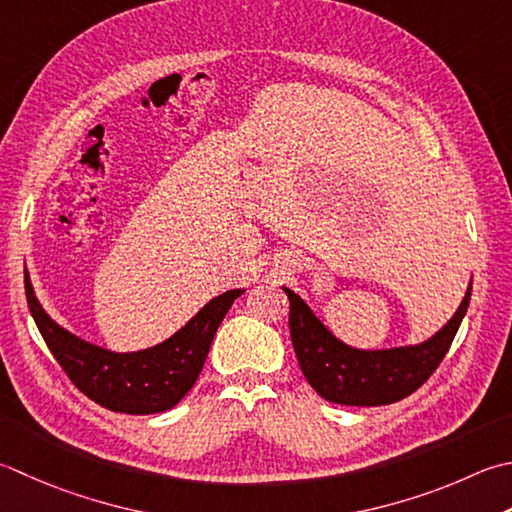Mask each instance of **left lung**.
<instances>
[{
	"label": "left lung",
	"instance_id": "left-lung-1",
	"mask_svg": "<svg viewBox=\"0 0 512 512\" xmlns=\"http://www.w3.org/2000/svg\"><path fill=\"white\" fill-rule=\"evenodd\" d=\"M284 293L290 299V339L308 384L333 404L386 406L415 393L442 364L468 310L473 282L450 322L433 337L384 350H359L339 342L302 297L290 288Z\"/></svg>",
	"mask_w": 512,
	"mask_h": 512
}]
</instances>
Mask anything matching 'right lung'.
<instances>
[{"label":"right lung","mask_w":512,"mask_h":512,"mask_svg":"<svg viewBox=\"0 0 512 512\" xmlns=\"http://www.w3.org/2000/svg\"><path fill=\"white\" fill-rule=\"evenodd\" d=\"M24 286L30 315L70 382L99 406L128 415L164 413L193 388L219 324L244 293L242 288H235L210 299L184 328L162 344L137 353H113L55 324L37 302L28 270Z\"/></svg>","instance_id":"obj_1"}]
</instances>
